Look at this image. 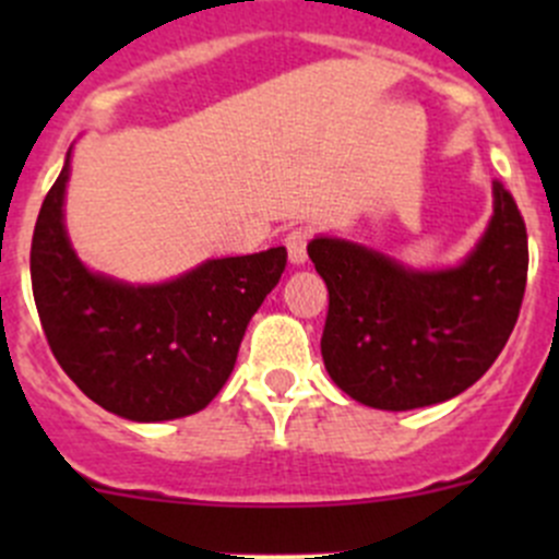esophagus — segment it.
<instances>
[{"label":"esophagus","mask_w":559,"mask_h":559,"mask_svg":"<svg viewBox=\"0 0 559 559\" xmlns=\"http://www.w3.org/2000/svg\"><path fill=\"white\" fill-rule=\"evenodd\" d=\"M308 240H311V233L308 229H292L284 238L286 251H289L292 264H302L308 259Z\"/></svg>","instance_id":"34e87169"}]
</instances>
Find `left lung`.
<instances>
[{
	"instance_id": "obj_1",
	"label": "left lung",
	"mask_w": 559,
	"mask_h": 559,
	"mask_svg": "<svg viewBox=\"0 0 559 559\" xmlns=\"http://www.w3.org/2000/svg\"><path fill=\"white\" fill-rule=\"evenodd\" d=\"M492 191V222L460 267L421 273L348 240H311L308 257L330 292L321 357L348 397L425 408L492 368L527 284L524 218L500 180Z\"/></svg>"
}]
</instances>
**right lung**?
<instances>
[{
  "instance_id": "right-lung-1",
  "label": "right lung",
  "mask_w": 559,
  "mask_h": 559,
  "mask_svg": "<svg viewBox=\"0 0 559 559\" xmlns=\"http://www.w3.org/2000/svg\"><path fill=\"white\" fill-rule=\"evenodd\" d=\"M67 178L70 154L32 238V292L56 362L123 419L197 414L227 384L248 321L284 273L286 248L207 259L167 284H121L92 273L72 251Z\"/></svg>"
}]
</instances>
